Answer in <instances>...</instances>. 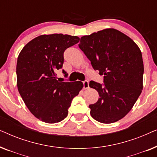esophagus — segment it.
<instances>
[{"instance_id": "esophagus-1", "label": "esophagus", "mask_w": 157, "mask_h": 157, "mask_svg": "<svg viewBox=\"0 0 157 157\" xmlns=\"http://www.w3.org/2000/svg\"><path fill=\"white\" fill-rule=\"evenodd\" d=\"M83 89H89V81H87V80L83 81Z\"/></svg>"}]
</instances>
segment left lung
Wrapping results in <instances>:
<instances>
[{"label":"left lung","instance_id":"left-lung-1","mask_svg":"<svg viewBox=\"0 0 157 157\" xmlns=\"http://www.w3.org/2000/svg\"><path fill=\"white\" fill-rule=\"evenodd\" d=\"M79 48L94 70L104 75V83L91 81L89 86L100 97L90 104L91 117L104 124L124 118L132 109L143 89L142 55L134 40L113 29L81 38Z\"/></svg>","mask_w":157,"mask_h":157}]
</instances>
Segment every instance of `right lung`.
<instances>
[{"label": "right lung", "mask_w": 157, "mask_h": 157, "mask_svg": "<svg viewBox=\"0 0 157 157\" xmlns=\"http://www.w3.org/2000/svg\"><path fill=\"white\" fill-rule=\"evenodd\" d=\"M78 36L42 35L23 47L16 66L17 86L29 111L40 121L60 122L83 86L81 81L59 82L56 72L63 67V53L78 43ZM64 74H66L63 70ZM67 76V74H66Z\"/></svg>", "instance_id": "add662e5"}]
</instances>
